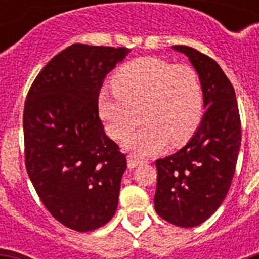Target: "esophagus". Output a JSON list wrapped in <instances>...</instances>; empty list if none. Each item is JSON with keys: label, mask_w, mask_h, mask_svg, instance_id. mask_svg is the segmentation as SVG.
Wrapping results in <instances>:
<instances>
[{"label": "esophagus", "mask_w": 259, "mask_h": 259, "mask_svg": "<svg viewBox=\"0 0 259 259\" xmlns=\"http://www.w3.org/2000/svg\"><path fill=\"white\" fill-rule=\"evenodd\" d=\"M142 162H144V160L137 157L136 154H129V156H127V166H129L130 169H134L136 166H138L140 164H142Z\"/></svg>", "instance_id": "esophagus-1"}]
</instances>
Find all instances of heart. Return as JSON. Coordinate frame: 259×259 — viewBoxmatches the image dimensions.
<instances>
[{
    "label": "heart",
    "instance_id": "heart-1",
    "mask_svg": "<svg viewBox=\"0 0 259 259\" xmlns=\"http://www.w3.org/2000/svg\"><path fill=\"white\" fill-rule=\"evenodd\" d=\"M113 93L102 91L98 110L106 132L125 138L141 121L145 123L125 142L138 154H152L170 141L184 145L204 115V91L192 67L145 56L126 63L113 78Z\"/></svg>",
    "mask_w": 259,
    "mask_h": 259
}]
</instances>
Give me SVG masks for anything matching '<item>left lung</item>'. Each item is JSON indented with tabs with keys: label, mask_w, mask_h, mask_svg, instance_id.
Instances as JSON below:
<instances>
[{
	"label": "left lung",
	"mask_w": 259,
	"mask_h": 259,
	"mask_svg": "<svg viewBox=\"0 0 259 259\" xmlns=\"http://www.w3.org/2000/svg\"><path fill=\"white\" fill-rule=\"evenodd\" d=\"M173 50L187 55L199 74L207 111L184 148L156 160L154 209L172 225L195 227L229 192L241 148V117L233 84L213 59L187 46Z\"/></svg>",
	"instance_id": "1"
}]
</instances>
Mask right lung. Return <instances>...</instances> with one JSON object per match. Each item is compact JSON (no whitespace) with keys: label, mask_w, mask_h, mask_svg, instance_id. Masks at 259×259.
Wrapping results in <instances>:
<instances>
[{"label":"right lung","mask_w":259,"mask_h":259,"mask_svg":"<svg viewBox=\"0 0 259 259\" xmlns=\"http://www.w3.org/2000/svg\"><path fill=\"white\" fill-rule=\"evenodd\" d=\"M125 47L72 44L47 63L24 106L25 168L40 200L62 225L86 233L117 211L126 156L98 114L103 79Z\"/></svg>","instance_id":"1"}]
</instances>
